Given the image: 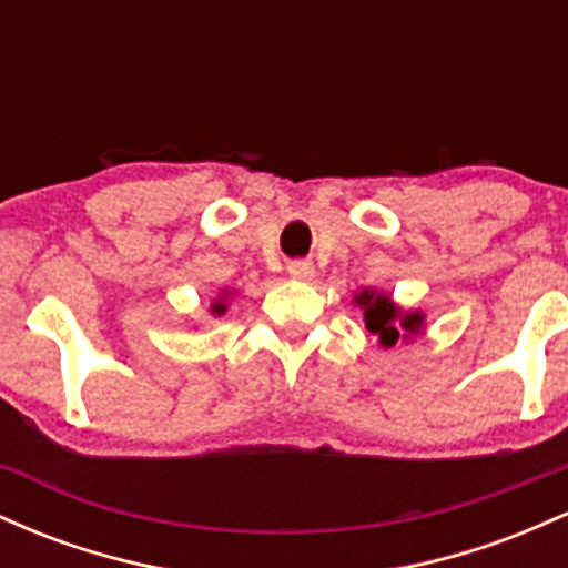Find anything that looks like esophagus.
<instances>
[{"label":"esophagus","mask_w":568,"mask_h":568,"mask_svg":"<svg viewBox=\"0 0 568 568\" xmlns=\"http://www.w3.org/2000/svg\"><path fill=\"white\" fill-rule=\"evenodd\" d=\"M288 275L293 280H312L315 277V266L310 262H291L288 264Z\"/></svg>","instance_id":"obj_1"}]
</instances>
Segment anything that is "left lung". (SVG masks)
I'll return each instance as SVG.
<instances>
[{
  "label": "left lung",
  "mask_w": 568,
  "mask_h": 568,
  "mask_svg": "<svg viewBox=\"0 0 568 568\" xmlns=\"http://www.w3.org/2000/svg\"><path fill=\"white\" fill-rule=\"evenodd\" d=\"M355 306H361L363 323L379 338V347L389 349L397 342H410V338L425 334V312L403 310L389 293L376 288H363L352 296Z\"/></svg>",
  "instance_id": "obj_1"
}]
</instances>
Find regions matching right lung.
I'll return each mask as SVG.
<instances>
[{"label":"right lung","mask_w":568,"mask_h":568,"mask_svg":"<svg viewBox=\"0 0 568 568\" xmlns=\"http://www.w3.org/2000/svg\"><path fill=\"white\" fill-rule=\"evenodd\" d=\"M232 296H234V291L221 288L219 296L211 302V315H213V317L226 315V310H230V298H232Z\"/></svg>","instance_id":"right-lung-1"}]
</instances>
